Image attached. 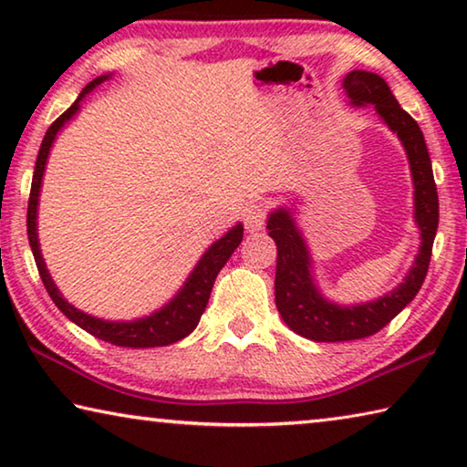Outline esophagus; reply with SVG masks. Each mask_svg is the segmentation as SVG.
Segmentation results:
<instances>
[{
  "instance_id": "esophagus-1",
  "label": "esophagus",
  "mask_w": 467,
  "mask_h": 467,
  "mask_svg": "<svg viewBox=\"0 0 467 467\" xmlns=\"http://www.w3.org/2000/svg\"><path fill=\"white\" fill-rule=\"evenodd\" d=\"M243 220H244V228H247L249 233L262 231V228L265 226V220H267V205L265 203H251L249 208L244 210Z\"/></svg>"
}]
</instances>
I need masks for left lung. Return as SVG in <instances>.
<instances>
[{"label": "left lung", "mask_w": 467, "mask_h": 467, "mask_svg": "<svg viewBox=\"0 0 467 467\" xmlns=\"http://www.w3.org/2000/svg\"><path fill=\"white\" fill-rule=\"evenodd\" d=\"M344 90L354 105H375L381 119L404 144L414 179V216L420 226V253L406 280L389 295L373 303L339 306L319 295L311 278L309 251L295 220L286 210H275L267 220V231L278 247L275 264V306L286 326L313 342H348L381 331L395 315L412 300L429 272L432 243L439 226V195L432 177V164L418 123L410 117L381 76L354 72L344 78Z\"/></svg>", "instance_id": "obj_1"}]
</instances>
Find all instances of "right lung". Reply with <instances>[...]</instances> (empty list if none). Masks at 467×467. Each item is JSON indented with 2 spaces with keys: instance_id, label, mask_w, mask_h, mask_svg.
<instances>
[{
  "instance_id": "right-lung-1",
  "label": "right lung",
  "mask_w": 467,
  "mask_h": 467,
  "mask_svg": "<svg viewBox=\"0 0 467 467\" xmlns=\"http://www.w3.org/2000/svg\"><path fill=\"white\" fill-rule=\"evenodd\" d=\"M102 80H107V76H100V78H97V80H92L88 86H86L74 105L69 107L66 113L59 115L45 133L41 150H38V156H36L33 185H30V197H28L26 228H28L30 249H33L38 275H41V280L45 284L47 292H49V296L53 298V303L57 305L59 311L66 315L67 319H72L76 326H80L94 337L105 339V342L115 344V346H125V348L169 346V344H175V342H179V339H183L185 336L192 334V331L197 327V323H200V317L205 311V305H208L210 292H212V286H214L218 272L223 270L224 264L231 259L234 249L239 247L243 241V226L241 224H236L231 233H226L223 239L216 241L208 251L203 253L200 264L195 265V270L192 272L189 280L185 282L183 290H181L179 295L172 298L167 306H164V309L156 311L154 315H150V317H146V319H138V321H130V323L128 321L125 323L123 321L121 323L102 321L97 317H90V315L78 311L76 306L69 305L67 300L59 295V290L55 288L51 275L45 267L41 249H38L36 205H38V192H41V181H43L47 156H49V150H51L55 136H57V131L69 119H72V117L76 115V110L80 109V100L84 99V94H88L94 86H99Z\"/></svg>"
}]
</instances>
